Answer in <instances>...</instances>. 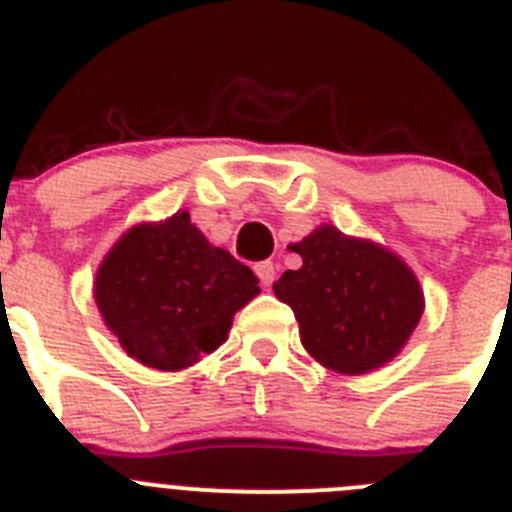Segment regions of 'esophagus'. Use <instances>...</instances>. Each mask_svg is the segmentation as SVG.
<instances>
[{"instance_id": "1", "label": "esophagus", "mask_w": 512, "mask_h": 512, "mask_svg": "<svg viewBox=\"0 0 512 512\" xmlns=\"http://www.w3.org/2000/svg\"><path fill=\"white\" fill-rule=\"evenodd\" d=\"M253 271H256V277L261 279V284H264V287H269V284L274 282V277H277V269H274V264H271V261H261V264L253 266Z\"/></svg>"}]
</instances>
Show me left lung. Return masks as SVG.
<instances>
[{"label": "left lung", "mask_w": 512, "mask_h": 512, "mask_svg": "<svg viewBox=\"0 0 512 512\" xmlns=\"http://www.w3.org/2000/svg\"><path fill=\"white\" fill-rule=\"evenodd\" d=\"M300 269L274 295L295 310L307 354L330 372L359 377L395 359L425 310L418 277L390 248L320 225L292 243Z\"/></svg>", "instance_id": "left-lung-1"}]
</instances>
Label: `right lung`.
I'll list each match as a JSON object with an SVG mask.
<instances>
[{"instance_id":"right-lung-1","label":"right lung","mask_w":512,"mask_h":512,"mask_svg":"<svg viewBox=\"0 0 512 512\" xmlns=\"http://www.w3.org/2000/svg\"><path fill=\"white\" fill-rule=\"evenodd\" d=\"M259 292L256 274L212 246L187 210L125 230L94 279L104 325L125 354L161 372L223 346L235 312Z\"/></svg>"}]
</instances>
